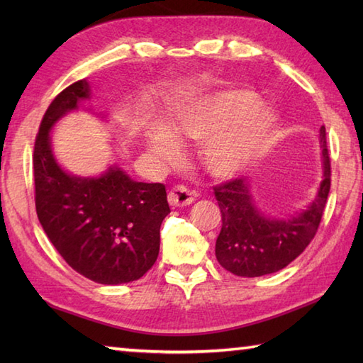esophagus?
<instances>
[{"mask_svg": "<svg viewBox=\"0 0 363 363\" xmlns=\"http://www.w3.org/2000/svg\"><path fill=\"white\" fill-rule=\"evenodd\" d=\"M167 199H168L169 206H173V207L190 206L191 203L195 201V198H194V195H191V191L184 186H177V187L169 190Z\"/></svg>", "mask_w": 363, "mask_h": 363, "instance_id": "esophagus-1", "label": "esophagus"}]
</instances>
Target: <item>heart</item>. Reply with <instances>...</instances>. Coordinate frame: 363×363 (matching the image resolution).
Returning <instances> with one entry per match:
<instances>
[{
    "mask_svg": "<svg viewBox=\"0 0 363 363\" xmlns=\"http://www.w3.org/2000/svg\"><path fill=\"white\" fill-rule=\"evenodd\" d=\"M277 113L257 104L251 90H221L184 109L168 128H151L146 148L162 165L182 157L179 142H204L203 165L215 177H233L265 150L277 126Z\"/></svg>",
    "mask_w": 363,
    "mask_h": 363,
    "instance_id": "heart-1",
    "label": "heart"
}]
</instances>
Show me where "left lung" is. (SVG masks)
Returning <instances> with one entry per match:
<instances>
[{"label": "left lung", "instance_id": "left-lung-1", "mask_svg": "<svg viewBox=\"0 0 363 363\" xmlns=\"http://www.w3.org/2000/svg\"><path fill=\"white\" fill-rule=\"evenodd\" d=\"M321 182L312 201L295 215L269 217L257 206L248 177L215 187L221 230L215 256L235 276L257 277L279 272L303 252L317 233L330 189L326 129L320 128Z\"/></svg>", "mask_w": 363, "mask_h": 363}]
</instances>
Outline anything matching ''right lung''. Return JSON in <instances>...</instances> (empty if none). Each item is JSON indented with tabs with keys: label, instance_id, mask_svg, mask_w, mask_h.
<instances>
[{
	"label": "right lung",
	"instance_id": "1",
	"mask_svg": "<svg viewBox=\"0 0 363 363\" xmlns=\"http://www.w3.org/2000/svg\"><path fill=\"white\" fill-rule=\"evenodd\" d=\"M90 98V82L78 81L43 115L33 159L35 211L46 237L74 272L98 284H128L157 260L160 225L169 213L167 191L164 184L130 179L117 164L99 176L73 174L59 164L52 129L70 112L101 117L82 106Z\"/></svg>",
	"mask_w": 363,
	"mask_h": 363
}]
</instances>
